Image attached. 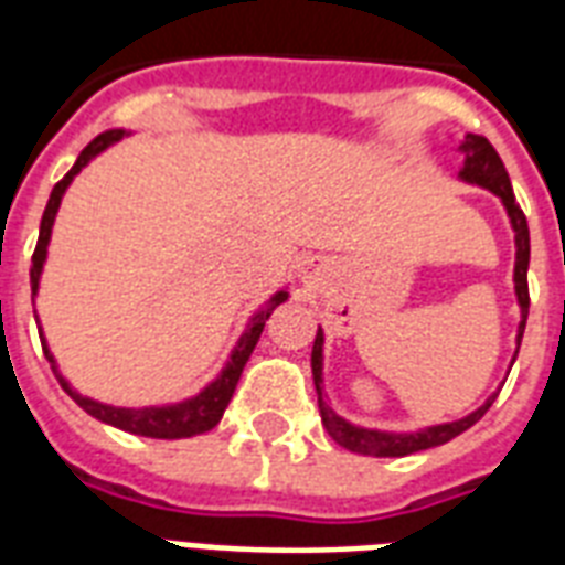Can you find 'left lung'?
<instances>
[{
  "instance_id": "8db88e82",
  "label": "left lung",
  "mask_w": 565,
  "mask_h": 565,
  "mask_svg": "<svg viewBox=\"0 0 565 565\" xmlns=\"http://www.w3.org/2000/svg\"><path fill=\"white\" fill-rule=\"evenodd\" d=\"M460 152L466 156L460 170L462 182H471V185H480L492 191L495 196H501V203L507 209V217L513 223L515 233V300H519V309H522V321H519V332H515V344H522L524 323H527V306H531V297H527V262H531V233H527V221H524V212L515 203L513 185H510V177H507V168L501 156L495 152V147L483 138V135H466V141L460 143ZM515 362V360H513ZM312 377L315 388H318V409H321V422L327 427V433L332 436V441H339L342 448L353 450V454H365V457H406V454H415V450L436 448V445H445L454 436L466 433L475 422L483 418L495 395L489 397L487 404L478 406L475 413H469L460 422H445L433 424V427H424V430L415 433H388V430H369V427H360V424H351L348 418L335 413L327 397H323V332L318 330L312 344Z\"/></svg>"
}]
</instances>
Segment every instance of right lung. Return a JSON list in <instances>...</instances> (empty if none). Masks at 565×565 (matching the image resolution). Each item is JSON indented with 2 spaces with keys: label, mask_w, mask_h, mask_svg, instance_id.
I'll list each match as a JSON object with an SVG mask.
<instances>
[{
  "label": "right lung",
  "mask_w": 565,
  "mask_h": 565,
  "mask_svg": "<svg viewBox=\"0 0 565 565\" xmlns=\"http://www.w3.org/2000/svg\"><path fill=\"white\" fill-rule=\"evenodd\" d=\"M124 135L129 132H126V129H108V132L96 135L94 141L78 152L76 164L70 168L67 177L52 188L50 203H46L41 217L38 247H34V256H32V295H38V286H41L43 262H46V247H50L52 223H55V214H58L61 196H64L70 182L76 179V173L85 168L87 161L96 159L99 152L108 150V147L120 141ZM286 300H288V291H277V295L270 297L268 303L262 306L259 312L253 315L250 323H247V330H244V335L238 339V344H235V351L230 353L226 369H223L221 374H217V377H214L203 392H200V395L188 397V401H179V404H168V406H138V409H132V406L99 404V401H94V397L78 395L76 388L67 383V377L61 374L58 365H55V356H52V351L46 348L43 330H41V344H43V353H46V360L52 362V371H55L61 388H64V392H67V395L73 397V401H76L87 415H94V418H99V422L111 424V427H117V430L135 433V436H150V439H188V436H196V433L212 430L214 424L221 422L223 409H226L230 401H233V392L235 386H238V377H242L244 365H247V360H250L253 348H256L262 330H265V321H268L270 312H274L279 303H286ZM34 321H38V315H34Z\"/></svg>",
  "instance_id": "right-lung-1"
}]
</instances>
